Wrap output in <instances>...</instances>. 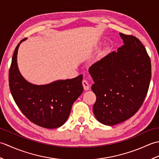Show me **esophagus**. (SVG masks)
<instances>
[{
	"label": "esophagus",
	"mask_w": 159,
	"mask_h": 159,
	"mask_svg": "<svg viewBox=\"0 0 159 159\" xmlns=\"http://www.w3.org/2000/svg\"><path fill=\"white\" fill-rule=\"evenodd\" d=\"M82 84H83V88L85 90H89V85L88 82L86 80H83V82H82Z\"/></svg>",
	"instance_id": "obj_1"
}]
</instances>
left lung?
<instances>
[{
    "label": "left lung",
    "mask_w": 159,
    "mask_h": 159,
    "mask_svg": "<svg viewBox=\"0 0 159 159\" xmlns=\"http://www.w3.org/2000/svg\"><path fill=\"white\" fill-rule=\"evenodd\" d=\"M124 44L89 67L96 96L93 111L100 123L113 126L129 119L143 103L151 79L146 49L133 35L120 33Z\"/></svg>",
    "instance_id": "8db88e82"
}]
</instances>
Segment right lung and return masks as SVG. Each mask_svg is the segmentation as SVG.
<instances>
[{
	"instance_id": "1",
	"label": "right lung",
	"mask_w": 159,
	"mask_h": 159,
	"mask_svg": "<svg viewBox=\"0 0 159 159\" xmlns=\"http://www.w3.org/2000/svg\"><path fill=\"white\" fill-rule=\"evenodd\" d=\"M20 43L13 52L9 72L13 98L21 112L33 123L46 128L60 127L68 118L73 103L83 93V75L45 85L29 83L21 76L17 65Z\"/></svg>"
}]
</instances>
